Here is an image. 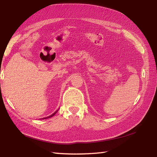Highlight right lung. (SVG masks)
I'll return each mask as SVG.
<instances>
[{
  "instance_id": "obj_1",
  "label": "right lung",
  "mask_w": 157,
  "mask_h": 157,
  "mask_svg": "<svg viewBox=\"0 0 157 157\" xmlns=\"http://www.w3.org/2000/svg\"><path fill=\"white\" fill-rule=\"evenodd\" d=\"M59 111V110H57V111H55L54 113H53V114H52L51 115H50V116L47 117H44V118H42V119H48V118H50V117H52V116H54V115L56 114V113H57V111Z\"/></svg>"
}]
</instances>
